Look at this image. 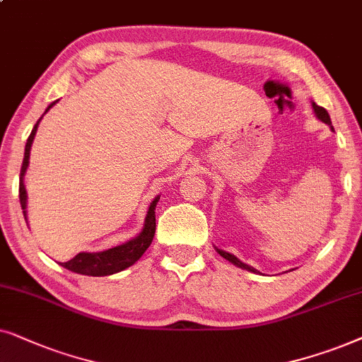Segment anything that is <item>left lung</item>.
Wrapping results in <instances>:
<instances>
[{"label":"left lung","instance_id":"left-lung-1","mask_svg":"<svg viewBox=\"0 0 362 362\" xmlns=\"http://www.w3.org/2000/svg\"><path fill=\"white\" fill-rule=\"evenodd\" d=\"M313 109H315V114L317 115V119L320 120H322V122L325 124H327V125H331V119H329V114H327V110L325 109V107H321V105H317L316 103H313ZM216 252H218L221 257L223 258H226L228 259V262H231L233 264H237V267H240V268H243V269H248V272H253V273H258L257 269L255 268H252L250 267V264H245V263H242L240 262V259L237 258V257H233V255L231 253H226V252H221V250H216Z\"/></svg>","mask_w":362,"mask_h":362}]
</instances>
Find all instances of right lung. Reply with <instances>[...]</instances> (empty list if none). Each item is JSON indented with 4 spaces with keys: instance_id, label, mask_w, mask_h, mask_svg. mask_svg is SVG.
Wrapping results in <instances>:
<instances>
[{
    "instance_id": "obj_1",
    "label": "right lung",
    "mask_w": 362,
    "mask_h": 362,
    "mask_svg": "<svg viewBox=\"0 0 362 362\" xmlns=\"http://www.w3.org/2000/svg\"><path fill=\"white\" fill-rule=\"evenodd\" d=\"M56 103H52L49 107L46 109V112ZM40 120H37L35 129L31 131L30 137H28L26 147H24L21 175H19V202H21L23 214H26V211H24V209H26V189H24V184H23V175H24V172H26L28 163H30L31 144H33V141H35ZM157 202H158V197L152 202L151 206H148V211L146 216V225H144V230L141 231V235H139V237L131 240V242L119 245V247L109 248V250H105V252H100V253H79V255H76L72 259H69V262L59 263V264L67 269H71V272L79 273V274H88V276H107V274H114L117 272H122V269H125V268H129L131 264L136 263L137 259L142 257L144 252H146L148 247H151L153 235H156V205H157Z\"/></svg>"
}]
</instances>
